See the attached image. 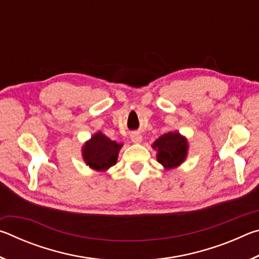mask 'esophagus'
Returning a JSON list of instances; mask_svg holds the SVG:
<instances>
[{
  "label": "esophagus",
  "instance_id": "1",
  "mask_svg": "<svg viewBox=\"0 0 259 259\" xmlns=\"http://www.w3.org/2000/svg\"><path fill=\"white\" fill-rule=\"evenodd\" d=\"M131 140H133L134 143H140L142 142V135H140L139 133H133L130 136Z\"/></svg>",
  "mask_w": 259,
  "mask_h": 259
}]
</instances>
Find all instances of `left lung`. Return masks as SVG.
<instances>
[{
	"label": "left lung",
	"mask_w": 259,
	"mask_h": 259,
	"mask_svg": "<svg viewBox=\"0 0 259 259\" xmlns=\"http://www.w3.org/2000/svg\"><path fill=\"white\" fill-rule=\"evenodd\" d=\"M153 147L157 150V161L166 169L178 166L185 160L187 142L178 133H168L155 140Z\"/></svg>",
	"instance_id": "obj_1"
}]
</instances>
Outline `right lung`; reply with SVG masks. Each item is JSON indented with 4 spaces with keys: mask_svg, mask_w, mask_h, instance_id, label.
Here are the masks:
<instances>
[{
    "mask_svg": "<svg viewBox=\"0 0 259 259\" xmlns=\"http://www.w3.org/2000/svg\"><path fill=\"white\" fill-rule=\"evenodd\" d=\"M121 146L98 133L83 147V159L90 168L103 171L116 163Z\"/></svg>",
    "mask_w": 259,
    "mask_h": 259,
    "instance_id": "1",
    "label": "right lung"
}]
</instances>
